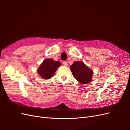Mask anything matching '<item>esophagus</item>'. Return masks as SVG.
<instances>
[{"label":"esophagus","instance_id":"34e87169","mask_svg":"<svg viewBox=\"0 0 130 130\" xmlns=\"http://www.w3.org/2000/svg\"><path fill=\"white\" fill-rule=\"evenodd\" d=\"M63 64L64 66H68V62L67 61H63Z\"/></svg>","mask_w":130,"mask_h":130}]
</instances>
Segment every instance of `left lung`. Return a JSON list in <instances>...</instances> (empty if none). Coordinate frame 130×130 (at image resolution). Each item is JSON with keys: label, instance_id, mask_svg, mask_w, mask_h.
I'll use <instances>...</instances> for the list:
<instances>
[{"label": "left lung", "instance_id": "8db88e82", "mask_svg": "<svg viewBox=\"0 0 130 130\" xmlns=\"http://www.w3.org/2000/svg\"><path fill=\"white\" fill-rule=\"evenodd\" d=\"M73 75L75 79L81 84H87L92 81L93 72L84 63L81 61H75L70 67Z\"/></svg>", "mask_w": 130, "mask_h": 130}]
</instances>
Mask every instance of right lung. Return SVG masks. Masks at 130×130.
<instances>
[{
  "label": "right lung",
  "instance_id": "add662e5",
  "mask_svg": "<svg viewBox=\"0 0 130 130\" xmlns=\"http://www.w3.org/2000/svg\"><path fill=\"white\" fill-rule=\"evenodd\" d=\"M61 65L59 61H54L53 58H46L43 60L37 72L42 78L45 80L50 79Z\"/></svg>",
  "mask_w": 130,
  "mask_h": 130
}]
</instances>
